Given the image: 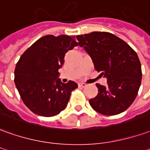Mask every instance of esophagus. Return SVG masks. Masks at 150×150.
<instances>
[{
  "mask_svg": "<svg viewBox=\"0 0 150 150\" xmlns=\"http://www.w3.org/2000/svg\"><path fill=\"white\" fill-rule=\"evenodd\" d=\"M87 84H86L85 83H79V87H80V88H85Z\"/></svg>",
  "mask_w": 150,
  "mask_h": 150,
  "instance_id": "obj_1",
  "label": "esophagus"
}]
</instances>
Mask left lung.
Segmentation results:
<instances>
[{
    "instance_id": "obj_1",
    "label": "left lung",
    "mask_w": 150,
    "mask_h": 150,
    "mask_svg": "<svg viewBox=\"0 0 150 150\" xmlns=\"http://www.w3.org/2000/svg\"><path fill=\"white\" fill-rule=\"evenodd\" d=\"M77 45L92 57L94 68L107 78V86L96 83L98 93L90 99L94 110L104 115L125 111L137 97L142 78L137 53L122 39L105 31L76 35Z\"/></svg>"
}]
</instances>
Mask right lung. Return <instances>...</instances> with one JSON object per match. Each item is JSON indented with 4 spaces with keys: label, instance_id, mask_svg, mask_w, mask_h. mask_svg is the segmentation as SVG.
Segmentation results:
<instances>
[{
    "label": "right lung",
    "instance_id": "1",
    "mask_svg": "<svg viewBox=\"0 0 150 150\" xmlns=\"http://www.w3.org/2000/svg\"><path fill=\"white\" fill-rule=\"evenodd\" d=\"M77 43L69 35H45L26 50L17 62L14 83L26 106L34 114L52 117L67 105L77 83L61 82L58 70L68 50Z\"/></svg>",
    "mask_w": 150,
    "mask_h": 150
}]
</instances>
